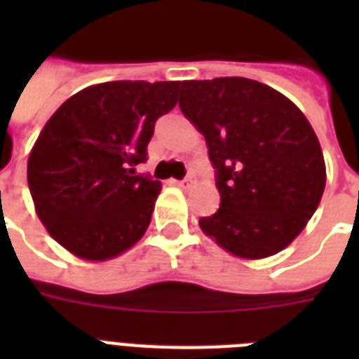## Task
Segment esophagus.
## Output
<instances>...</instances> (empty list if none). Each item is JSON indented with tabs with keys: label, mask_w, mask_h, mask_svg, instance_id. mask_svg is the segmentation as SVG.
<instances>
[{
	"label": "esophagus",
	"mask_w": 359,
	"mask_h": 359,
	"mask_svg": "<svg viewBox=\"0 0 359 359\" xmlns=\"http://www.w3.org/2000/svg\"><path fill=\"white\" fill-rule=\"evenodd\" d=\"M194 179H196V177H194V171H190L182 180H173V184L180 186V188H186V186H190L191 182H194Z\"/></svg>",
	"instance_id": "1"
}]
</instances>
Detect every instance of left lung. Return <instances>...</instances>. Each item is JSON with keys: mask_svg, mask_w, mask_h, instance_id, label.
Masks as SVG:
<instances>
[{"mask_svg": "<svg viewBox=\"0 0 359 359\" xmlns=\"http://www.w3.org/2000/svg\"><path fill=\"white\" fill-rule=\"evenodd\" d=\"M180 111L205 135L222 203L203 233L242 259H264L300 235L326 186L320 143L306 115L248 78L182 81Z\"/></svg>", "mask_w": 359, "mask_h": 359, "instance_id": "left-lung-1", "label": "left lung"}]
</instances>
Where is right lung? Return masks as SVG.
<instances>
[{
    "instance_id": "1",
    "label": "right lung",
    "mask_w": 359,
    "mask_h": 359,
    "mask_svg": "<svg viewBox=\"0 0 359 359\" xmlns=\"http://www.w3.org/2000/svg\"><path fill=\"white\" fill-rule=\"evenodd\" d=\"M180 81H106L61 104L33 145L27 184L46 231L86 261H108L145 235L158 180L135 173Z\"/></svg>"
}]
</instances>
